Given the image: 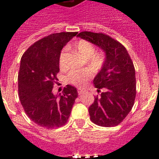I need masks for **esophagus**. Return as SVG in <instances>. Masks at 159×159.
Listing matches in <instances>:
<instances>
[{
  "label": "esophagus",
  "mask_w": 159,
  "mask_h": 159,
  "mask_svg": "<svg viewBox=\"0 0 159 159\" xmlns=\"http://www.w3.org/2000/svg\"><path fill=\"white\" fill-rule=\"evenodd\" d=\"M78 93H79V95H81L83 93H84V90L80 89V88H79V89H78Z\"/></svg>",
  "instance_id": "1"
}]
</instances>
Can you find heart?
<instances>
[{
    "label": "heart",
    "mask_w": 159,
    "mask_h": 159,
    "mask_svg": "<svg viewBox=\"0 0 159 159\" xmlns=\"http://www.w3.org/2000/svg\"><path fill=\"white\" fill-rule=\"evenodd\" d=\"M75 48L80 54L87 58V61L90 67L94 71H99L105 63V55L102 52H95V48L92 43L86 40H80L75 43ZM67 48H64L61 50L59 57V64L60 68H65L66 55ZM92 70L89 68L80 70H71L67 75V80L70 84L78 87H83L90 79L92 78Z\"/></svg>",
    "instance_id": "b5f03b06"
}]
</instances>
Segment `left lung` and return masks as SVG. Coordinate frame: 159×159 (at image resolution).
Here are the masks:
<instances>
[{"label":"left lung","instance_id":"obj_1","mask_svg":"<svg viewBox=\"0 0 159 159\" xmlns=\"http://www.w3.org/2000/svg\"><path fill=\"white\" fill-rule=\"evenodd\" d=\"M79 37L90 41L106 52V60L93 83L104 88L89 107L90 119L101 127H111L123 122L131 111L136 96L135 69L130 55L121 43L102 32H81Z\"/></svg>","mask_w":159,"mask_h":159}]
</instances>
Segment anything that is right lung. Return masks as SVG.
<instances>
[{"label":"right lung","instance_id":"obj_1","mask_svg":"<svg viewBox=\"0 0 159 159\" xmlns=\"http://www.w3.org/2000/svg\"><path fill=\"white\" fill-rule=\"evenodd\" d=\"M77 32L52 33L35 42L25 52L18 73V93L29 119L47 129L66 124L75 100L76 88L67 84L61 94L54 95L60 71L59 57L63 47Z\"/></svg>","mask_w":159,"mask_h":159}]
</instances>
